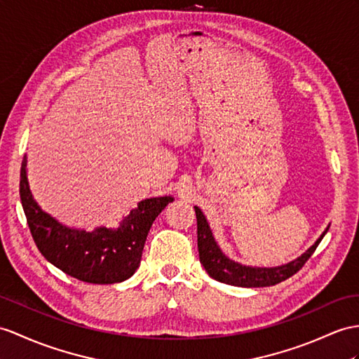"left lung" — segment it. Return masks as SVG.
<instances>
[{
	"mask_svg": "<svg viewBox=\"0 0 359 359\" xmlns=\"http://www.w3.org/2000/svg\"><path fill=\"white\" fill-rule=\"evenodd\" d=\"M196 221H198V251H199V260L208 276L215 278V280L241 286V287H264V286H273L280 283L286 278L294 276L297 271H300L302 266L308 262V259L312 256V252L316 251L321 239L325 238L327 233V229L323 231V234L317 239L313 245L303 252L300 257L290 262V264L282 266H273V268H259V266H247L238 264L231 259L226 257L221 251L219 245H217L213 233L210 230L208 222L205 219L204 213L201 212V208L195 205Z\"/></svg>",
	"mask_w": 359,
	"mask_h": 359,
	"instance_id": "1",
	"label": "left lung"
}]
</instances>
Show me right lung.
<instances>
[{
    "instance_id": "1",
    "label": "right lung",
    "mask_w": 359,
    "mask_h": 359,
    "mask_svg": "<svg viewBox=\"0 0 359 359\" xmlns=\"http://www.w3.org/2000/svg\"><path fill=\"white\" fill-rule=\"evenodd\" d=\"M20 195L33 241L41 255L65 274L95 285H112L133 276L142 260L151 226L172 196L140 201L137 208L112 230H76L43 212L33 199L27 181V158L21 164Z\"/></svg>"
}]
</instances>
